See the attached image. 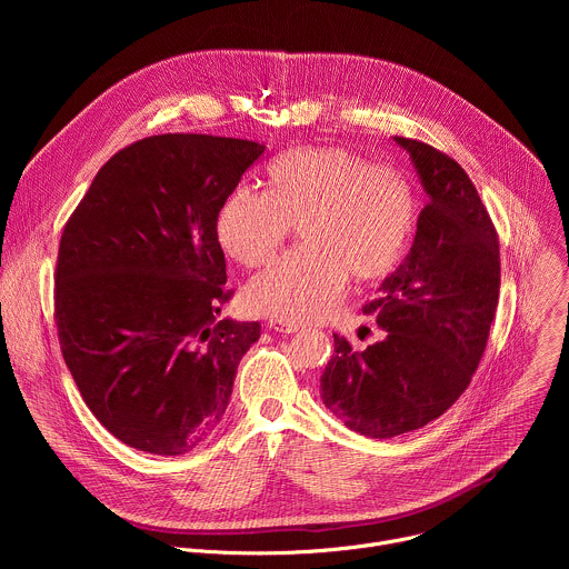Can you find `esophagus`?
<instances>
[{"instance_id": "esophagus-1", "label": "esophagus", "mask_w": 569, "mask_h": 569, "mask_svg": "<svg viewBox=\"0 0 569 569\" xmlns=\"http://www.w3.org/2000/svg\"><path fill=\"white\" fill-rule=\"evenodd\" d=\"M270 329L279 331V333H297L301 327L295 321H281V319H272L270 321Z\"/></svg>"}]
</instances>
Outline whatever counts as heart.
Instances as JSON below:
<instances>
[{
	"label": "heart",
	"instance_id": "b5f03b06",
	"mask_svg": "<svg viewBox=\"0 0 569 569\" xmlns=\"http://www.w3.org/2000/svg\"><path fill=\"white\" fill-rule=\"evenodd\" d=\"M268 193L236 187L220 204L216 236L240 266L270 261L297 222L301 246L257 274L242 303L281 321H317L349 277H389L410 250L419 220L412 182L342 146H301L270 161Z\"/></svg>",
	"mask_w": 569,
	"mask_h": 569
}]
</instances>
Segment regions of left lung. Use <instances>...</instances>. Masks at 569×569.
<instances>
[{"label": "left lung", "mask_w": 569, "mask_h": 569, "mask_svg": "<svg viewBox=\"0 0 569 569\" xmlns=\"http://www.w3.org/2000/svg\"><path fill=\"white\" fill-rule=\"evenodd\" d=\"M393 139L430 200L410 254L362 306L385 329L382 342L356 351L336 333V356L319 378L323 405L371 439L428 426L466 391L500 297L498 231L466 171L430 143Z\"/></svg>", "instance_id": "obj_1"}]
</instances>
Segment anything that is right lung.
I'll return each instance as SVG.
<instances>
[{"label": "right lung", "instance_id": "add662e5", "mask_svg": "<svg viewBox=\"0 0 569 569\" xmlns=\"http://www.w3.org/2000/svg\"><path fill=\"white\" fill-rule=\"evenodd\" d=\"M266 152L248 139L154 134L112 154L69 216L56 263L62 358L130 448L176 457L218 428L259 321L218 319L222 200Z\"/></svg>", "mask_w": 569, "mask_h": 569}]
</instances>
